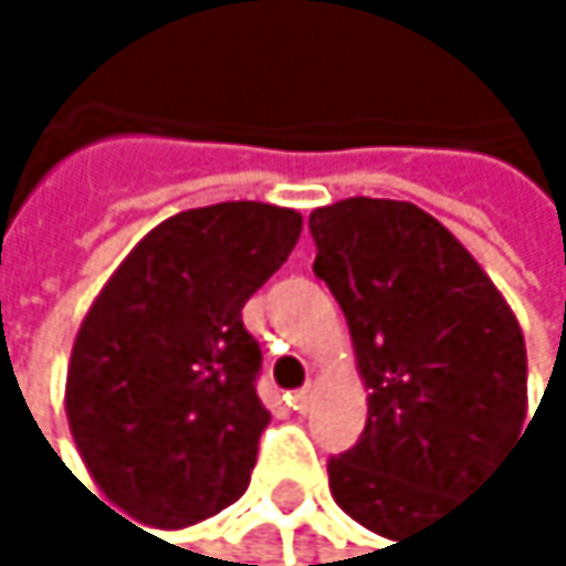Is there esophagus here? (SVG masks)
Here are the masks:
<instances>
[{"mask_svg":"<svg viewBox=\"0 0 566 566\" xmlns=\"http://www.w3.org/2000/svg\"><path fill=\"white\" fill-rule=\"evenodd\" d=\"M312 397H315V384H305V387H298L295 394H289V403H292V410L305 415V410L312 407Z\"/></svg>","mask_w":566,"mask_h":566,"instance_id":"esophagus-1","label":"esophagus"}]
</instances>
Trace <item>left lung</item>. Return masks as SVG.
<instances>
[{
	"instance_id": "8db88e82",
	"label": "left lung",
	"mask_w": 566,
	"mask_h": 566,
	"mask_svg": "<svg viewBox=\"0 0 566 566\" xmlns=\"http://www.w3.org/2000/svg\"><path fill=\"white\" fill-rule=\"evenodd\" d=\"M308 230L312 271L369 387L366 428L329 459V489L343 513L400 543L475 492L520 438L523 329L459 237L415 203L353 197L312 210Z\"/></svg>"
}]
</instances>
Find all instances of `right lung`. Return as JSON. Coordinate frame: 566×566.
Returning <instances> with one entry per match:
<instances>
[{
    "label": "right lung",
    "instance_id": "1",
    "mask_svg": "<svg viewBox=\"0 0 566 566\" xmlns=\"http://www.w3.org/2000/svg\"><path fill=\"white\" fill-rule=\"evenodd\" d=\"M271 203L182 210L148 230L81 322L67 421L104 499L182 530L244 495L271 415L241 308L298 244Z\"/></svg>",
    "mask_w": 566,
    "mask_h": 566
}]
</instances>
